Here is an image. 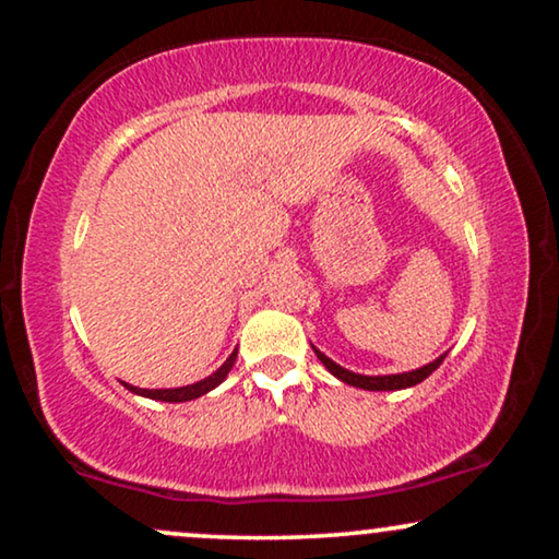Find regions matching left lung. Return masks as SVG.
<instances>
[{
  "label": "left lung",
  "mask_w": 559,
  "mask_h": 559,
  "mask_svg": "<svg viewBox=\"0 0 559 559\" xmlns=\"http://www.w3.org/2000/svg\"><path fill=\"white\" fill-rule=\"evenodd\" d=\"M312 350H316V356L323 361V366L333 373V377H338L341 381H346V384H350V386L369 389V392H394V389L415 386V384H419V381H425L427 377H430V373L442 364V358H445V354H442L440 358H435L432 364H427V366H423V369L409 371V373H392V377H361V373L341 369L338 364H333L331 358H328L325 354H320L318 348H312Z\"/></svg>",
  "instance_id": "obj_1"
}]
</instances>
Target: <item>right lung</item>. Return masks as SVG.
I'll return each mask as SVG.
<instances>
[{
  "label": "right lung",
  "mask_w": 559,
  "mask_h": 559,
  "mask_svg": "<svg viewBox=\"0 0 559 559\" xmlns=\"http://www.w3.org/2000/svg\"><path fill=\"white\" fill-rule=\"evenodd\" d=\"M236 361V350L231 356L226 358V364L221 366L218 371H213L209 379L203 381H195V384H188V386H180V389H136V386H129L124 384L129 392L134 394H142V396H150V400H159V402H190V400H198V396L211 392V389H216L221 381L228 377V371H231V366Z\"/></svg>",
  "instance_id": "obj_1"
}]
</instances>
